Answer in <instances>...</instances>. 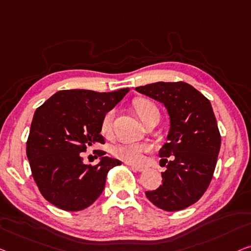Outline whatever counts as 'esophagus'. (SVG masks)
Listing matches in <instances>:
<instances>
[{"mask_svg":"<svg viewBox=\"0 0 251 251\" xmlns=\"http://www.w3.org/2000/svg\"><path fill=\"white\" fill-rule=\"evenodd\" d=\"M130 168H132L133 170L138 171V173H141V171H144V169H145L144 167H141V166H134V164H132V166H130Z\"/></svg>","mask_w":251,"mask_h":251,"instance_id":"esophagus-1","label":"esophagus"}]
</instances>
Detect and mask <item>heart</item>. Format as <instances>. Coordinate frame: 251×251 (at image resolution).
Listing matches in <instances>:
<instances>
[{
  "label": "heart",
  "instance_id": "obj_1",
  "mask_svg": "<svg viewBox=\"0 0 251 251\" xmlns=\"http://www.w3.org/2000/svg\"><path fill=\"white\" fill-rule=\"evenodd\" d=\"M135 109L137 115L140 116L142 122L145 117L151 113L153 109H156V107L152 102L147 100H140L135 102ZM115 116V110H110L104 115L101 123V130L103 134H108L111 130L113 121ZM148 151V147L145 144L141 143H121L115 145L113 148V154L117 156L118 159L129 164H140L143 161L144 153Z\"/></svg>",
  "mask_w": 251,
  "mask_h": 251
}]
</instances>
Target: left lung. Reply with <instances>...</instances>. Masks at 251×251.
<instances>
[{
    "instance_id": "obj_1",
    "label": "left lung",
    "mask_w": 251,
    "mask_h": 251,
    "mask_svg": "<svg viewBox=\"0 0 251 251\" xmlns=\"http://www.w3.org/2000/svg\"><path fill=\"white\" fill-rule=\"evenodd\" d=\"M135 90L163 103L170 119L167 143L159 150L160 164L167 167L162 185L145 195L164 211H180L203 196L214 173L221 136L212 104L186 82H156Z\"/></svg>"
}]
</instances>
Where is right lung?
<instances>
[{"instance_id":"obj_1","label":"right lung","mask_w":251,"mask_h":251,"mask_svg":"<svg viewBox=\"0 0 251 251\" xmlns=\"http://www.w3.org/2000/svg\"><path fill=\"white\" fill-rule=\"evenodd\" d=\"M129 91L62 90L37 108L30 126L27 156L32 177L46 200L64 211L89 207L101 195L109 169L122 162L97 151L96 166L83 163L82 152L104 143L101 123Z\"/></svg>"}]
</instances>
